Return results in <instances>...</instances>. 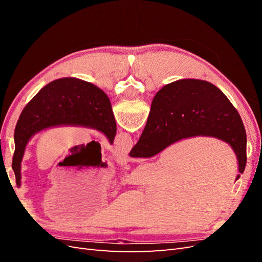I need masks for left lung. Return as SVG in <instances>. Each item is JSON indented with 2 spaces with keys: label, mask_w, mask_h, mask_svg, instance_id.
Listing matches in <instances>:
<instances>
[{
  "label": "left lung",
  "mask_w": 262,
  "mask_h": 262,
  "mask_svg": "<svg viewBox=\"0 0 262 262\" xmlns=\"http://www.w3.org/2000/svg\"><path fill=\"white\" fill-rule=\"evenodd\" d=\"M59 125L96 129L112 144L117 132L112 104L97 86L74 77L47 84L23 109L15 126L12 168L17 187H20V164L28 141L36 133Z\"/></svg>",
  "instance_id": "obj_1"
}]
</instances>
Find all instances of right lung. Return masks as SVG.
I'll return each mask as SVG.
<instances>
[{
  "label": "right lung",
  "mask_w": 262,
  "mask_h": 262,
  "mask_svg": "<svg viewBox=\"0 0 262 262\" xmlns=\"http://www.w3.org/2000/svg\"><path fill=\"white\" fill-rule=\"evenodd\" d=\"M212 137L232 146L244 172L247 162L245 126L238 112L216 86L201 80H179L157 92L145 128L131 157H152L176 142ZM241 176L237 175L236 180Z\"/></svg>",
  "instance_id": "obj_1"
}]
</instances>
